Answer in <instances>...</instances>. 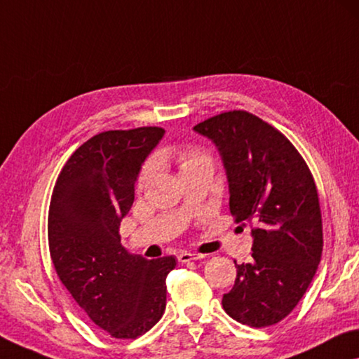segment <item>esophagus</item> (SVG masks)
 I'll list each match as a JSON object with an SVG mask.
<instances>
[{"label": "esophagus", "instance_id": "1", "mask_svg": "<svg viewBox=\"0 0 359 359\" xmlns=\"http://www.w3.org/2000/svg\"><path fill=\"white\" fill-rule=\"evenodd\" d=\"M205 255H201V253H191V252H183L178 255V260L181 263H187V262H192V260H202V258Z\"/></svg>", "mask_w": 359, "mask_h": 359}]
</instances>
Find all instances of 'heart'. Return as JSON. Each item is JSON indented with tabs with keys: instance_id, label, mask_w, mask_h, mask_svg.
<instances>
[{
	"instance_id": "obj_1",
	"label": "heart",
	"mask_w": 359,
	"mask_h": 359,
	"mask_svg": "<svg viewBox=\"0 0 359 359\" xmlns=\"http://www.w3.org/2000/svg\"><path fill=\"white\" fill-rule=\"evenodd\" d=\"M178 161L181 165V170H184L186 167H189V165L196 163V162H201V161H205V157L202 156V154H198L196 151H181L180 156H178ZM152 170V165H147V167L142 170V175H141V181H144L149 173H151Z\"/></svg>"
}]
</instances>
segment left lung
Listing matches in <instances>:
<instances>
[{"label":"left lung","mask_w":359,"mask_h":359,"mask_svg":"<svg viewBox=\"0 0 359 359\" xmlns=\"http://www.w3.org/2000/svg\"><path fill=\"white\" fill-rule=\"evenodd\" d=\"M222 157L229 210L252 228V263L237 264L223 308L252 327L279 323L313 280L323 253L318 191L305 161L271 125L244 110L194 126Z\"/></svg>","instance_id":"left-lung-1"}]
</instances>
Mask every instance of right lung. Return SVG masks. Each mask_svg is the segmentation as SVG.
I'll return each instance as SVG.
<instances>
[{
	"label": "right lung",
	"instance_id": "obj_1",
	"mask_svg": "<svg viewBox=\"0 0 359 359\" xmlns=\"http://www.w3.org/2000/svg\"><path fill=\"white\" fill-rule=\"evenodd\" d=\"M165 130L106 131L72 154L54 186L49 252L59 279L96 326L136 339L162 318L175 257L147 260L120 242L141 168Z\"/></svg>",
	"mask_w": 359,
	"mask_h": 359
}]
</instances>
